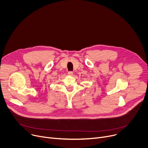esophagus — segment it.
Listing matches in <instances>:
<instances>
[{"label": "esophagus", "instance_id": "esophagus-1", "mask_svg": "<svg viewBox=\"0 0 148 148\" xmlns=\"http://www.w3.org/2000/svg\"><path fill=\"white\" fill-rule=\"evenodd\" d=\"M73 72H72V71H69L68 72V75H73Z\"/></svg>", "mask_w": 148, "mask_h": 148}]
</instances>
